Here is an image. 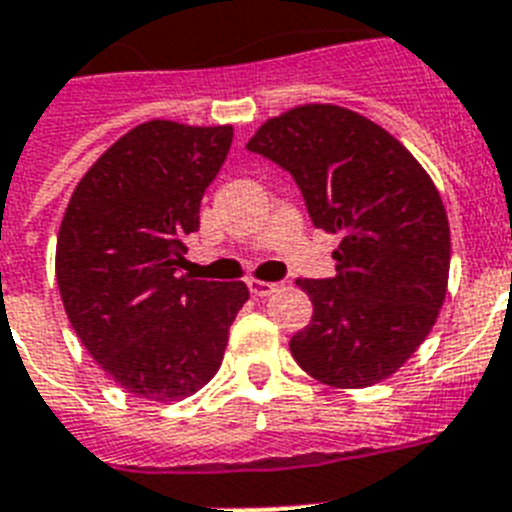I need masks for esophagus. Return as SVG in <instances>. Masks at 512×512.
Masks as SVG:
<instances>
[{
  "label": "esophagus",
  "mask_w": 512,
  "mask_h": 512,
  "mask_svg": "<svg viewBox=\"0 0 512 512\" xmlns=\"http://www.w3.org/2000/svg\"><path fill=\"white\" fill-rule=\"evenodd\" d=\"M249 291L255 296H270L273 291H278V283H270V281H257V278H249L247 281Z\"/></svg>",
  "instance_id": "1"
}]
</instances>
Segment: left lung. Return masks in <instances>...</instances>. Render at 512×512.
<instances>
[{"instance_id": "8db88e82", "label": "left lung", "mask_w": 512, "mask_h": 512, "mask_svg": "<svg viewBox=\"0 0 512 512\" xmlns=\"http://www.w3.org/2000/svg\"><path fill=\"white\" fill-rule=\"evenodd\" d=\"M247 150L302 190L315 229L341 236L336 276L299 278L312 320L296 364L333 388H367L429 336L445 299L450 229L440 192L390 132L341 106H299L265 122Z\"/></svg>"}]
</instances>
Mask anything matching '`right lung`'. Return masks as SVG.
Segmentation results:
<instances>
[{"instance_id": "right-lung-1", "label": "right lung", "mask_w": 512, "mask_h": 512, "mask_svg": "<svg viewBox=\"0 0 512 512\" xmlns=\"http://www.w3.org/2000/svg\"><path fill=\"white\" fill-rule=\"evenodd\" d=\"M234 130L153 119L80 179L57 239V283L77 338L124 390L179 401L216 375L242 281H195L187 236Z\"/></svg>"}]
</instances>
